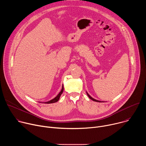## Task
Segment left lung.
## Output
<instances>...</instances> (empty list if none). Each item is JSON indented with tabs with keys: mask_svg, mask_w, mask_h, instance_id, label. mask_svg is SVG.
I'll return each mask as SVG.
<instances>
[{
	"mask_svg": "<svg viewBox=\"0 0 146 146\" xmlns=\"http://www.w3.org/2000/svg\"><path fill=\"white\" fill-rule=\"evenodd\" d=\"M87 95L88 96V97H89V98H90L91 100H92L93 101H95V102H100V101H99V100H96V99H95L92 98V97H91V96H90V95H89V94H88L87 92Z\"/></svg>",
	"mask_w": 146,
	"mask_h": 146,
	"instance_id": "1",
	"label": "left lung"
}]
</instances>
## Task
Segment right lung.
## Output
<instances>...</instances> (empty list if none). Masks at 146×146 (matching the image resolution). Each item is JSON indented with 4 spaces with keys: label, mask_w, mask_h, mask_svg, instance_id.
Wrapping results in <instances>:
<instances>
[{
    "label": "right lung",
    "mask_w": 146,
    "mask_h": 146,
    "mask_svg": "<svg viewBox=\"0 0 146 146\" xmlns=\"http://www.w3.org/2000/svg\"><path fill=\"white\" fill-rule=\"evenodd\" d=\"M63 91H64V86H62V90H61V91H60V92L58 94V95L55 98H54L53 99H52V100H50V101H48V102H45L44 103H47V104H49V103H55V102H58V100H59V98H60V95H61V94H62V92H63Z\"/></svg>",
    "instance_id": "add662e5"
}]
</instances>
